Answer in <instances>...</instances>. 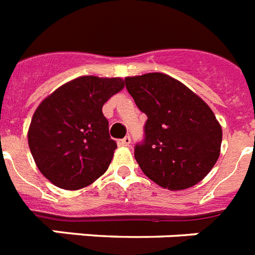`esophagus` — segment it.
Instances as JSON below:
<instances>
[{
  "label": "esophagus",
  "mask_w": 255,
  "mask_h": 255,
  "mask_svg": "<svg viewBox=\"0 0 255 255\" xmlns=\"http://www.w3.org/2000/svg\"><path fill=\"white\" fill-rule=\"evenodd\" d=\"M130 143H131V138H130L129 135L125 138H122V139L120 140V144H121V146H130Z\"/></svg>",
  "instance_id": "esophagus-1"
}]
</instances>
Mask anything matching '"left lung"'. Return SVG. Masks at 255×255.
<instances>
[{
  "label": "left lung",
  "instance_id": "obj_1",
  "mask_svg": "<svg viewBox=\"0 0 255 255\" xmlns=\"http://www.w3.org/2000/svg\"><path fill=\"white\" fill-rule=\"evenodd\" d=\"M128 92L147 116L134 156L148 179L179 191L197 184L220 155L223 130L203 100L160 72L126 77Z\"/></svg>",
  "mask_w": 255,
  "mask_h": 255
}]
</instances>
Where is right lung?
Instances as JSON below:
<instances>
[{"instance_id":"add662e5","label":"right lung","mask_w":255,"mask_h":255,"mask_svg":"<svg viewBox=\"0 0 255 255\" xmlns=\"http://www.w3.org/2000/svg\"><path fill=\"white\" fill-rule=\"evenodd\" d=\"M125 87L120 77L81 76L39 104L28 128V147L39 171L59 188L80 189L108 170L116 140L103 105Z\"/></svg>"}]
</instances>
